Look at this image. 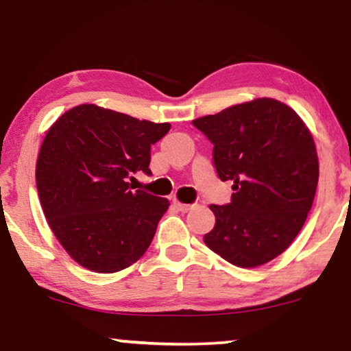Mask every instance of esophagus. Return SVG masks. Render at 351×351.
<instances>
[{
    "instance_id": "obj_1",
    "label": "esophagus",
    "mask_w": 351,
    "mask_h": 351,
    "mask_svg": "<svg viewBox=\"0 0 351 351\" xmlns=\"http://www.w3.org/2000/svg\"><path fill=\"white\" fill-rule=\"evenodd\" d=\"M174 204H176V208H177V209L182 210V213H189V210L191 209V204L180 203V201H177V199H174Z\"/></svg>"
}]
</instances>
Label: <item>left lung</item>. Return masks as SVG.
<instances>
[{
	"label": "left lung",
	"instance_id": "obj_1",
	"mask_svg": "<svg viewBox=\"0 0 351 351\" xmlns=\"http://www.w3.org/2000/svg\"><path fill=\"white\" fill-rule=\"evenodd\" d=\"M214 145L220 180L233 182L228 204H210L215 225L204 234L210 251L254 268L285 252L304 227L319 177L308 128L291 107L256 99L193 119Z\"/></svg>",
	"mask_w": 351,
	"mask_h": 351
}]
</instances>
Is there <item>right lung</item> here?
<instances>
[{
    "instance_id": "right-lung-1",
    "label": "right lung",
    "mask_w": 351,
    "mask_h": 351,
    "mask_svg": "<svg viewBox=\"0 0 351 351\" xmlns=\"http://www.w3.org/2000/svg\"><path fill=\"white\" fill-rule=\"evenodd\" d=\"M169 129L93 104L49 128L36 161L38 195L52 233L81 267L114 273L145 254L169 201L129 180L152 174L150 148Z\"/></svg>"
}]
</instances>
